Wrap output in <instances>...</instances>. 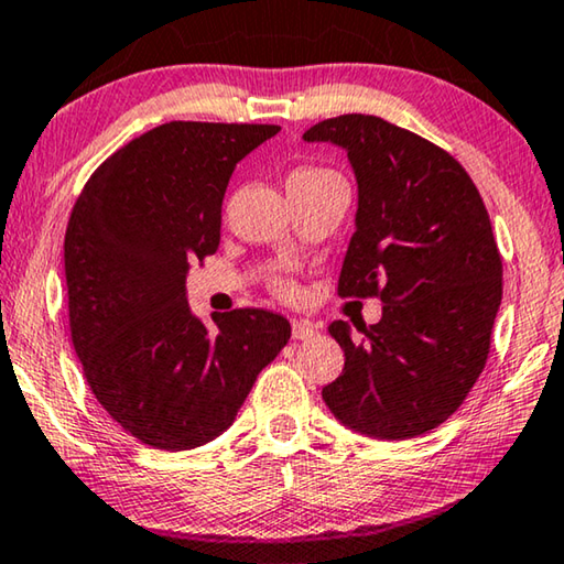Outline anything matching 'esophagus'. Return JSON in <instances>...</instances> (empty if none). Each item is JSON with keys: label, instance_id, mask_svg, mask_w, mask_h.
Masks as SVG:
<instances>
[{"label": "esophagus", "instance_id": "esophagus-1", "mask_svg": "<svg viewBox=\"0 0 564 564\" xmlns=\"http://www.w3.org/2000/svg\"><path fill=\"white\" fill-rule=\"evenodd\" d=\"M291 334H293V338H299V341H306V338L318 334V328L314 324H308V321H293Z\"/></svg>", "mask_w": 564, "mask_h": 564}]
</instances>
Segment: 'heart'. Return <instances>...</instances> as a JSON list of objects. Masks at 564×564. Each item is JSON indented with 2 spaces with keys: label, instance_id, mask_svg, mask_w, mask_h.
<instances>
[{
  "label": "heart",
  "instance_id": "1",
  "mask_svg": "<svg viewBox=\"0 0 564 564\" xmlns=\"http://www.w3.org/2000/svg\"><path fill=\"white\" fill-rule=\"evenodd\" d=\"M316 173H324V170H308V167H303V170H296V173H293L291 177H306V175H316ZM275 289L285 293V291L291 289V285L285 283V281H279V283H275Z\"/></svg>",
  "mask_w": 564,
  "mask_h": 564
}]
</instances>
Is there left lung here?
Segmentation results:
<instances>
[{"label": "left lung", "instance_id": "obj_1", "mask_svg": "<svg viewBox=\"0 0 564 564\" xmlns=\"http://www.w3.org/2000/svg\"><path fill=\"white\" fill-rule=\"evenodd\" d=\"M344 148L359 185L338 296H377L373 326L334 321L344 371L324 387L338 422L411 440L446 422L475 387L502 303V258L485 203L457 160L377 115L303 132Z\"/></svg>", "mask_w": 564, "mask_h": 564}]
</instances>
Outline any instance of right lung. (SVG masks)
<instances>
[{"label":"right lung","instance_id":"1","mask_svg":"<svg viewBox=\"0 0 564 564\" xmlns=\"http://www.w3.org/2000/svg\"><path fill=\"white\" fill-rule=\"evenodd\" d=\"M279 124L165 122L89 175L65 234L69 330L95 399L155 449H195L234 424L289 344L263 308L191 314L185 279L220 243L230 175Z\"/></svg>","mask_w":564,"mask_h":564}]
</instances>
